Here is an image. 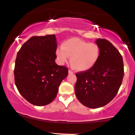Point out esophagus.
<instances>
[{"mask_svg": "<svg viewBox=\"0 0 135 135\" xmlns=\"http://www.w3.org/2000/svg\"><path fill=\"white\" fill-rule=\"evenodd\" d=\"M73 73L74 72H72V70H69V74H73Z\"/></svg>", "mask_w": 135, "mask_h": 135, "instance_id": "obj_1", "label": "esophagus"}]
</instances>
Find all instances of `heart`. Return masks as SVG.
I'll return each instance as SVG.
<instances>
[{
    "label": "heart",
    "mask_w": 135,
    "mask_h": 135,
    "mask_svg": "<svg viewBox=\"0 0 135 135\" xmlns=\"http://www.w3.org/2000/svg\"><path fill=\"white\" fill-rule=\"evenodd\" d=\"M56 56L60 64L70 58V65L78 71H86L91 69L98 61L100 49L94 43H89L79 38L69 39L63 43L61 48L56 50Z\"/></svg>",
    "instance_id": "obj_1"
}]
</instances>
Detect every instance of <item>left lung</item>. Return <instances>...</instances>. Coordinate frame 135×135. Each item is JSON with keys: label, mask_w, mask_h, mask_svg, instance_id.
<instances>
[{"label": "left lung", "mask_w": 135, "mask_h": 135, "mask_svg": "<svg viewBox=\"0 0 135 135\" xmlns=\"http://www.w3.org/2000/svg\"><path fill=\"white\" fill-rule=\"evenodd\" d=\"M100 49L98 61L89 70L76 74L75 94L81 104L98 108L109 103L117 94L124 77L121 54L105 39L95 41Z\"/></svg>", "instance_id": "1"}]
</instances>
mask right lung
<instances>
[{"label": "right lung", "instance_id": "right-lung-1", "mask_svg": "<svg viewBox=\"0 0 135 135\" xmlns=\"http://www.w3.org/2000/svg\"><path fill=\"white\" fill-rule=\"evenodd\" d=\"M56 36L51 35L31 37L18 52L15 82L22 97L35 106L51 103L68 75L67 68L56 63Z\"/></svg>", "mask_w": 135, "mask_h": 135}]
</instances>
